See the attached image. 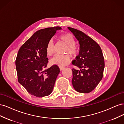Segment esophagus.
<instances>
[{
  "mask_svg": "<svg viewBox=\"0 0 124 124\" xmlns=\"http://www.w3.org/2000/svg\"><path fill=\"white\" fill-rule=\"evenodd\" d=\"M59 69H60V70L62 71L63 69H64V67H59Z\"/></svg>",
  "mask_w": 124,
  "mask_h": 124,
  "instance_id": "obj_1",
  "label": "esophagus"
}]
</instances>
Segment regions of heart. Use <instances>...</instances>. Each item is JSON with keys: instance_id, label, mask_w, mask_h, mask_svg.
Listing matches in <instances>:
<instances>
[{"instance_id": "1", "label": "heart", "mask_w": 124, "mask_h": 124, "mask_svg": "<svg viewBox=\"0 0 124 124\" xmlns=\"http://www.w3.org/2000/svg\"><path fill=\"white\" fill-rule=\"evenodd\" d=\"M59 38L67 46L65 50V53L70 54L73 56H76L78 51L75 46L76 42L73 36L70 33H66L61 35ZM46 53L48 56L53 55L54 53V42L53 39H50L48 41L46 46ZM70 62V57L69 55H56L50 60V63L52 65H55L61 67L67 65Z\"/></svg>"}]
</instances>
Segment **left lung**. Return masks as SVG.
<instances>
[{"mask_svg":"<svg viewBox=\"0 0 124 124\" xmlns=\"http://www.w3.org/2000/svg\"><path fill=\"white\" fill-rule=\"evenodd\" d=\"M68 29L80 44L79 54L72 62L79 69H72V84L78 92L88 93L102 78L104 68L102 52L99 44L84 32L73 28Z\"/></svg>","mask_w":124,"mask_h":124,"instance_id":"obj_1","label":"left lung"}]
</instances>
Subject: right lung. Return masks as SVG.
<instances>
[{"mask_svg": "<svg viewBox=\"0 0 124 124\" xmlns=\"http://www.w3.org/2000/svg\"><path fill=\"white\" fill-rule=\"evenodd\" d=\"M57 27L39 30L24 43L16 61L18 82L30 94L38 97L50 95L60 72L57 65L46 69L48 62L46 46L57 31Z\"/></svg>", "mask_w": 124, "mask_h": 124, "instance_id": "add662e5", "label": "right lung"}]
</instances>
